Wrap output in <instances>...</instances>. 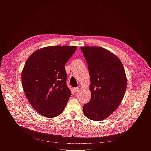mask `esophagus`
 Returning <instances> with one entry per match:
<instances>
[{"label": "esophagus", "mask_w": 151, "mask_h": 151, "mask_svg": "<svg viewBox=\"0 0 151 151\" xmlns=\"http://www.w3.org/2000/svg\"><path fill=\"white\" fill-rule=\"evenodd\" d=\"M81 87L80 86H79L78 87H77V88H74V91H76V92H77V91H78L79 90H80V89H81Z\"/></svg>", "instance_id": "1"}]
</instances>
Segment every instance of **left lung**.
<instances>
[{
  "instance_id": "obj_1",
  "label": "left lung",
  "mask_w": 151,
  "mask_h": 151,
  "mask_svg": "<svg viewBox=\"0 0 151 151\" xmlns=\"http://www.w3.org/2000/svg\"><path fill=\"white\" fill-rule=\"evenodd\" d=\"M88 65L91 98L83 107L84 115L101 121L115 111L127 88V76L122 62L115 54L99 47H82Z\"/></svg>"
}]
</instances>
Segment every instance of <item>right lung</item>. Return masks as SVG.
Instances as JSON below:
<instances>
[{
  "label": "right lung",
  "mask_w": 151,
  "mask_h": 151,
  "mask_svg": "<svg viewBox=\"0 0 151 151\" xmlns=\"http://www.w3.org/2000/svg\"><path fill=\"white\" fill-rule=\"evenodd\" d=\"M76 46H50L36 50L26 60L22 71L24 92L40 115L53 118L61 114L71 96L66 84L65 65Z\"/></svg>",
  "instance_id": "1"
}]
</instances>
